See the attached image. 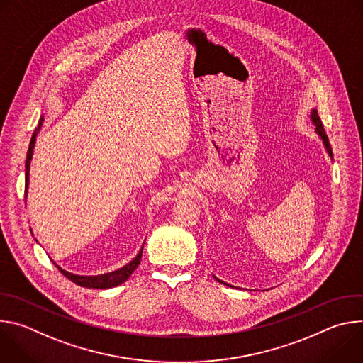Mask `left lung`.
I'll return each instance as SVG.
<instances>
[{"label": "left lung", "mask_w": 363, "mask_h": 363, "mask_svg": "<svg viewBox=\"0 0 363 363\" xmlns=\"http://www.w3.org/2000/svg\"><path fill=\"white\" fill-rule=\"evenodd\" d=\"M310 119H312V122H313V125H315V128H316V133H318V135L320 136V139L323 140V145H325V147H326V150H328V153H329V157L333 160V153H332V147H330V143H329V138H328V135H326V132H325L323 123H322V121H320V118H319L316 109H312V112H310ZM214 279H216L217 281L223 283L224 286L234 287V286H231V284H228V283H225V281L217 279L216 276H214Z\"/></svg>", "instance_id": "1"}]
</instances>
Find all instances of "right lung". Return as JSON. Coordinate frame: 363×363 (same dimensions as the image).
Returning <instances> with one entry per match:
<instances>
[{
    "instance_id": "obj_1",
    "label": "right lung",
    "mask_w": 363,
    "mask_h": 363,
    "mask_svg": "<svg viewBox=\"0 0 363 363\" xmlns=\"http://www.w3.org/2000/svg\"><path fill=\"white\" fill-rule=\"evenodd\" d=\"M43 121L44 118L40 119L38 122V128L34 130L31 140H30V146H28V152H27V160H26V195H27V186L30 182V162L33 158V152H34V145H35V138L43 126ZM142 251H143V245L139 250V252L136 254V257L133 258L132 262H129L126 266H123L122 269H118L115 272L111 273H105V274H97V276H79V274H73L69 273L66 270H63L60 266H57L55 262V266L59 269V272L62 274H65L69 280H72L73 283H76L77 286L82 287H89V289H111V287H116L119 284H122L123 281H126L130 274L136 270V267L140 264V258H142Z\"/></svg>"
}]
</instances>
